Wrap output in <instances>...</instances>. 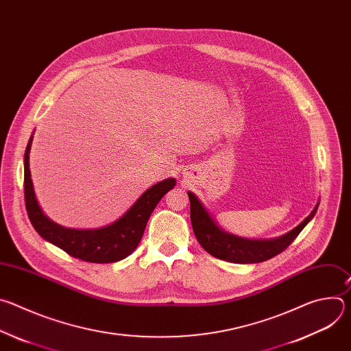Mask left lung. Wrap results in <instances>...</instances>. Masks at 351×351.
I'll use <instances>...</instances> for the list:
<instances>
[{
  "instance_id": "obj_1",
  "label": "left lung",
  "mask_w": 351,
  "mask_h": 351,
  "mask_svg": "<svg viewBox=\"0 0 351 351\" xmlns=\"http://www.w3.org/2000/svg\"><path fill=\"white\" fill-rule=\"evenodd\" d=\"M193 232L202 247L213 257L234 264H257L267 261L289 247L306 225L314 218L319 202L311 214L290 232L275 239H244L225 232L211 217L197 195L187 191Z\"/></svg>"
}]
</instances>
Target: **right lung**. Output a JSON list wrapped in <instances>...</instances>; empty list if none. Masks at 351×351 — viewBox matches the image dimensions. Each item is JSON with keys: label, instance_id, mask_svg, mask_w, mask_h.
Returning <instances> with one entry per match:
<instances>
[{"label": "right lung", "instance_id": "obj_1", "mask_svg": "<svg viewBox=\"0 0 351 351\" xmlns=\"http://www.w3.org/2000/svg\"><path fill=\"white\" fill-rule=\"evenodd\" d=\"M33 134L29 138L23 165H25V202L29 219L36 232L47 241L64 250L69 256L87 263L110 264L130 256L138 245L149 215L160 199L175 187V178L158 182L145 190L136 203L115 222L98 229H72L58 225L49 219L41 210L29 168V153Z\"/></svg>", "mask_w": 351, "mask_h": 351}]
</instances>
